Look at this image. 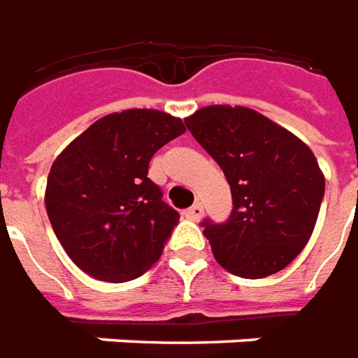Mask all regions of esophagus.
Wrapping results in <instances>:
<instances>
[{"mask_svg":"<svg viewBox=\"0 0 358 358\" xmlns=\"http://www.w3.org/2000/svg\"><path fill=\"white\" fill-rule=\"evenodd\" d=\"M185 215H187L189 220H192V222H200L202 215H204V208L200 206V204H194V206H191L189 210H185Z\"/></svg>","mask_w":358,"mask_h":358,"instance_id":"1","label":"esophagus"}]
</instances>
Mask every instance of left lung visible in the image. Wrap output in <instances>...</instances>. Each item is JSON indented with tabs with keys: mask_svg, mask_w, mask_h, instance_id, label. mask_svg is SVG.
<instances>
[{
	"mask_svg": "<svg viewBox=\"0 0 358 358\" xmlns=\"http://www.w3.org/2000/svg\"><path fill=\"white\" fill-rule=\"evenodd\" d=\"M185 123L231 187L229 220L202 224L215 260L247 280L283 270L306 247L324 199L313 150L245 106H206Z\"/></svg>",
	"mask_w": 358,
	"mask_h": 358,
	"instance_id": "1",
	"label": "left lung"
}]
</instances>
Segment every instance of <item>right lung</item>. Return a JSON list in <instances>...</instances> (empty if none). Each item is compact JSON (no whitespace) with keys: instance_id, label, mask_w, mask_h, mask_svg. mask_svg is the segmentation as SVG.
Here are the masks:
<instances>
[{"instance_id":"right-lung-1","label":"right lung","mask_w":358,"mask_h":358,"mask_svg":"<svg viewBox=\"0 0 358 358\" xmlns=\"http://www.w3.org/2000/svg\"><path fill=\"white\" fill-rule=\"evenodd\" d=\"M185 131L166 111L110 113L52 164L44 196L50 224L67 256L94 280L123 283L158 262L179 214L148 179V164Z\"/></svg>"}]
</instances>
